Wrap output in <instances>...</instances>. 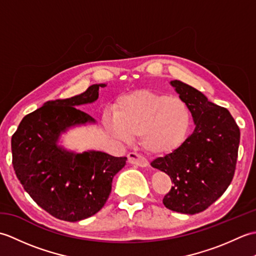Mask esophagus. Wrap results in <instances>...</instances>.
Here are the masks:
<instances>
[{
    "label": "esophagus",
    "instance_id": "1",
    "mask_svg": "<svg viewBox=\"0 0 256 256\" xmlns=\"http://www.w3.org/2000/svg\"><path fill=\"white\" fill-rule=\"evenodd\" d=\"M128 158L130 164H132V165H136L140 167H148V160H145L143 156H140L138 153H128Z\"/></svg>",
    "mask_w": 256,
    "mask_h": 256
}]
</instances>
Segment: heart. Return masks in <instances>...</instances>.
I'll return each instance as SVG.
<instances>
[{"instance_id": "heart-1", "label": "heart", "mask_w": 256, "mask_h": 256, "mask_svg": "<svg viewBox=\"0 0 256 256\" xmlns=\"http://www.w3.org/2000/svg\"><path fill=\"white\" fill-rule=\"evenodd\" d=\"M192 123V111L179 98L140 90L121 100L118 114L110 112L104 124L111 135L130 143L140 135V145L152 154H166L187 140Z\"/></svg>"}]
</instances>
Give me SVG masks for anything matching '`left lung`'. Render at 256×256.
Listing matches in <instances>:
<instances>
[{"instance_id":"8db88e82","label":"left lung","mask_w":256,"mask_h":256,"mask_svg":"<svg viewBox=\"0 0 256 256\" xmlns=\"http://www.w3.org/2000/svg\"><path fill=\"white\" fill-rule=\"evenodd\" d=\"M192 111L194 130L180 148L150 162L174 186L162 204L186 214L206 210L219 199L234 176L240 128L226 108L214 104L192 86L170 81Z\"/></svg>"}]
</instances>
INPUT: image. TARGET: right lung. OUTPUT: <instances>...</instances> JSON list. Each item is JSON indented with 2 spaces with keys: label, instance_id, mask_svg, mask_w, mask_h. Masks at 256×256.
I'll return each instance as SVG.
<instances>
[{
  "label": "right lung",
  "instance_id": "1",
  "mask_svg": "<svg viewBox=\"0 0 256 256\" xmlns=\"http://www.w3.org/2000/svg\"><path fill=\"white\" fill-rule=\"evenodd\" d=\"M104 86L92 84L69 99L47 101L24 116L12 136L16 177L32 200L57 219L76 222L96 214L110 196L113 177L126 164V157L100 150L77 153L59 144L69 130L96 123L77 108L96 101Z\"/></svg>",
  "mask_w": 256,
  "mask_h": 256
}]
</instances>
